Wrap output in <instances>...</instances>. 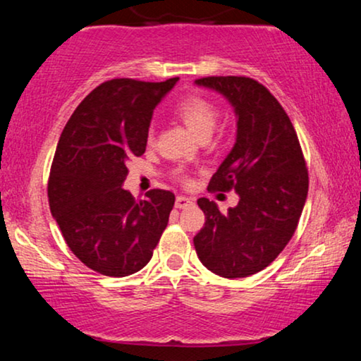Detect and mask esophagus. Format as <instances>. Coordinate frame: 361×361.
<instances>
[{
  "label": "esophagus",
  "instance_id": "esophagus-1",
  "mask_svg": "<svg viewBox=\"0 0 361 361\" xmlns=\"http://www.w3.org/2000/svg\"><path fill=\"white\" fill-rule=\"evenodd\" d=\"M192 204H194V202H192V199H189V197L177 195V199H176V207H177V209H185V207H189Z\"/></svg>",
  "mask_w": 361,
  "mask_h": 361
}]
</instances>
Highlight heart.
<instances>
[{
  "instance_id": "b5f03b06",
  "label": "heart",
  "mask_w": 361,
  "mask_h": 361,
  "mask_svg": "<svg viewBox=\"0 0 361 361\" xmlns=\"http://www.w3.org/2000/svg\"><path fill=\"white\" fill-rule=\"evenodd\" d=\"M176 115L200 141L209 140L215 130L216 121H219L216 108L210 102L199 97L182 102L176 108Z\"/></svg>"
}]
</instances>
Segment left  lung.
I'll use <instances>...</instances> for the list:
<instances>
[{"instance_id":"obj_1","label":"left lung","mask_w":361,"mask_h":361,"mask_svg":"<svg viewBox=\"0 0 361 361\" xmlns=\"http://www.w3.org/2000/svg\"><path fill=\"white\" fill-rule=\"evenodd\" d=\"M195 85L220 93L233 108L235 145L209 190L233 189L238 204L221 214L215 202L197 200L205 225L194 246L212 273L246 278L273 263L298 228L309 190L302 149L284 108L253 78L205 77Z\"/></svg>"}]
</instances>
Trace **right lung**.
<instances>
[{
    "mask_svg": "<svg viewBox=\"0 0 361 361\" xmlns=\"http://www.w3.org/2000/svg\"><path fill=\"white\" fill-rule=\"evenodd\" d=\"M179 78H113L83 98L63 128L47 195L72 253L97 273L123 278L145 268L176 197L152 189L135 200L123 189L128 161L146 151L154 108Z\"/></svg>",
    "mask_w": 361,
    "mask_h": 361,
    "instance_id": "add662e5",
    "label": "right lung"
}]
</instances>
